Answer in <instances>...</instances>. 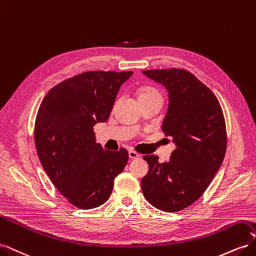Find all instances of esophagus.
I'll use <instances>...</instances> for the list:
<instances>
[{"instance_id":"esophagus-1","label":"esophagus","mask_w":256,"mask_h":256,"mask_svg":"<svg viewBox=\"0 0 256 256\" xmlns=\"http://www.w3.org/2000/svg\"><path fill=\"white\" fill-rule=\"evenodd\" d=\"M129 158L130 159H138V157H140V154H138V152H134V150H129Z\"/></svg>"}]
</instances>
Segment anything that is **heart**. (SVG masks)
<instances>
[{
    "instance_id": "heart-1",
    "label": "heart",
    "mask_w": 256,
    "mask_h": 256,
    "mask_svg": "<svg viewBox=\"0 0 256 256\" xmlns=\"http://www.w3.org/2000/svg\"><path fill=\"white\" fill-rule=\"evenodd\" d=\"M150 97H159L161 98L159 92L150 88H145L140 90V94H138V99H143V98H150Z\"/></svg>"
}]
</instances>
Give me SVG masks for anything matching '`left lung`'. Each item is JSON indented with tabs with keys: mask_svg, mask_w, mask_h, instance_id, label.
Masks as SVG:
<instances>
[{
	"mask_svg": "<svg viewBox=\"0 0 256 256\" xmlns=\"http://www.w3.org/2000/svg\"><path fill=\"white\" fill-rule=\"evenodd\" d=\"M142 72L168 92L161 129L176 145L164 164L154 154L144 156L148 173L142 178V192L157 209L180 212L203 194L219 171L226 150V120L214 92L189 72L172 68Z\"/></svg>",
	"mask_w": 256,
	"mask_h": 256,
	"instance_id": "obj_1",
	"label": "left lung"
}]
</instances>
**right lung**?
Listing matches in <instances>:
<instances>
[{
  "instance_id": "1",
  "label": "right lung",
  "mask_w": 256,
  "mask_h": 256,
  "mask_svg": "<svg viewBox=\"0 0 256 256\" xmlns=\"http://www.w3.org/2000/svg\"><path fill=\"white\" fill-rule=\"evenodd\" d=\"M134 72H88L52 88L38 110L34 138L52 184L69 203L92 209L109 200L128 152L104 150L94 126L108 120L116 95Z\"/></svg>"
}]
</instances>
